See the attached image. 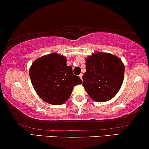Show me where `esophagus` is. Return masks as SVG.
<instances>
[{
	"label": "esophagus",
	"instance_id": "1",
	"mask_svg": "<svg viewBox=\"0 0 149 149\" xmlns=\"http://www.w3.org/2000/svg\"><path fill=\"white\" fill-rule=\"evenodd\" d=\"M79 77H80V79L82 80V79H83V73H81V74L79 75Z\"/></svg>",
	"mask_w": 149,
	"mask_h": 149
}]
</instances>
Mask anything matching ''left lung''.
Instances as JSON below:
<instances>
[{
  "mask_svg": "<svg viewBox=\"0 0 149 149\" xmlns=\"http://www.w3.org/2000/svg\"><path fill=\"white\" fill-rule=\"evenodd\" d=\"M86 69L83 85L92 99L105 102L116 95L125 71L124 65L118 57L106 53L93 54L86 59Z\"/></svg>",
  "mask_w": 149,
  "mask_h": 149,
  "instance_id": "obj_1",
  "label": "left lung"
}]
</instances>
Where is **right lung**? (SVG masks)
<instances>
[{
    "label": "right lung",
    "mask_w": 149,
    "mask_h": 149,
    "mask_svg": "<svg viewBox=\"0 0 149 149\" xmlns=\"http://www.w3.org/2000/svg\"><path fill=\"white\" fill-rule=\"evenodd\" d=\"M66 62V58L54 53L36 59L29 70L36 92L50 104H63L71 95L73 87L82 84Z\"/></svg>",
    "instance_id": "right-lung-1"
}]
</instances>
